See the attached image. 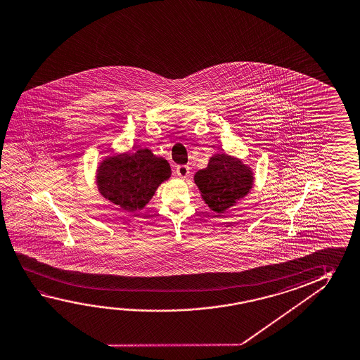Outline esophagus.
<instances>
[{"instance_id":"1","label":"esophagus","mask_w":360,"mask_h":360,"mask_svg":"<svg viewBox=\"0 0 360 360\" xmlns=\"http://www.w3.org/2000/svg\"><path fill=\"white\" fill-rule=\"evenodd\" d=\"M176 173H177L178 177L187 178L189 174V167L188 165H178L176 168Z\"/></svg>"}]
</instances>
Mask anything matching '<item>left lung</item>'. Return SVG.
Listing matches in <instances>:
<instances>
[{"instance_id":"left-lung-1","label":"left lung","mask_w":360,"mask_h":360,"mask_svg":"<svg viewBox=\"0 0 360 360\" xmlns=\"http://www.w3.org/2000/svg\"><path fill=\"white\" fill-rule=\"evenodd\" d=\"M195 183L207 206L213 212L224 213L248 195L254 186L252 169L229 154L211 157L205 169L195 174Z\"/></svg>"}]
</instances>
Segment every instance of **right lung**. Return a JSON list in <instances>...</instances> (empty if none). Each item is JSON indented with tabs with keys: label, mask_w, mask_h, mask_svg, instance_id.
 Returning <instances> with one entry per match:
<instances>
[{
	"label": "right lung",
	"mask_w": 360,
	"mask_h": 360,
	"mask_svg": "<svg viewBox=\"0 0 360 360\" xmlns=\"http://www.w3.org/2000/svg\"><path fill=\"white\" fill-rule=\"evenodd\" d=\"M171 173L169 163L146 148L105 158L98 167L96 184L104 198L134 212L144 208Z\"/></svg>",
	"instance_id": "add662e5"
}]
</instances>
